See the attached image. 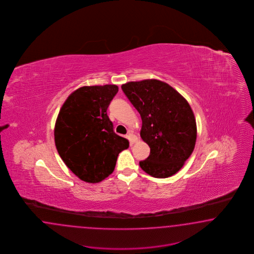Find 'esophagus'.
Here are the masks:
<instances>
[{"label": "esophagus", "mask_w": 254, "mask_h": 254, "mask_svg": "<svg viewBox=\"0 0 254 254\" xmlns=\"http://www.w3.org/2000/svg\"><path fill=\"white\" fill-rule=\"evenodd\" d=\"M127 138L129 139L131 143H134V142H137L138 140V137L136 135H134L132 132H128L127 134Z\"/></svg>", "instance_id": "obj_1"}]
</instances>
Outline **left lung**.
<instances>
[{"instance_id": "1", "label": "left lung", "mask_w": 254, "mask_h": 254, "mask_svg": "<svg viewBox=\"0 0 254 254\" xmlns=\"http://www.w3.org/2000/svg\"><path fill=\"white\" fill-rule=\"evenodd\" d=\"M122 90L141 117L140 137L150 147V155L140 168L155 178L177 173L192 154L196 123L185 98L158 80L129 82Z\"/></svg>"}]
</instances>
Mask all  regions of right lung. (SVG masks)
<instances>
[{
	"instance_id": "add662e5",
	"label": "right lung",
	"mask_w": 254,
	"mask_h": 254,
	"mask_svg": "<svg viewBox=\"0 0 254 254\" xmlns=\"http://www.w3.org/2000/svg\"><path fill=\"white\" fill-rule=\"evenodd\" d=\"M118 92L116 85L83 86L71 93L55 126L58 153L77 177L100 183L116 168L119 153L129 146L114 131L107 109Z\"/></svg>"
}]
</instances>
